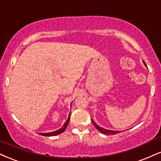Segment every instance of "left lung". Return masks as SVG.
Here are the masks:
<instances>
[{
	"instance_id": "left-lung-1",
	"label": "left lung",
	"mask_w": 161,
	"mask_h": 161,
	"mask_svg": "<svg viewBox=\"0 0 161 161\" xmlns=\"http://www.w3.org/2000/svg\"><path fill=\"white\" fill-rule=\"evenodd\" d=\"M92 123L94 124V127H96L97 129L98 130L100 131V132H101L102 133H103V134H106V135H114V134H116V133H119V131H114V130H106L104 128H102V127H100L98 126L97 124L94 122V121L92 119Z\"/></svg>"
}]
</instances>
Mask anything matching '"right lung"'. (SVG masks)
<instances>
[{"label":"right lung","instance_id":"obj_1","mask_svg":"<svg viewBox=\"0 0 161 161\" xmlns=\"http://www.w3.org/2000/svg\"><path fill=\"white\" fill-rule=\"evenodd\" d=\"M69 115H70V113L69 114L68 119H67V121L64 123V125L63 127H62V128L58 130H56V131H54V132L46 133H40V135H42V136H56V135H58V134H60V133H63L64 131L65 130L66 127H67V125H68V123H69Z\"/></svg>","mask_w":161,"mask_h":161}]
</instances>
